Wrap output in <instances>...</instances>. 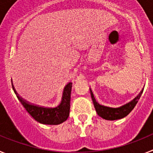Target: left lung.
<instances>
[{"label": "left lung", "instance_id": "8db88e82", "mask_svg": "<svg viewBox=\"0 0 153 153\" xmlns=\"http://www.w3.org/2000/svg\"><path fill=\"white\" fill-rule=\"evenodd\" d=\"M142 93H143V90L133 100H132L129 103L126 104L124 106H121V107L111 108L108 107V106H102L100 104H99L96 100L93 92L90 90L92 100L93 102V105H94V107H95L97 114L100 117H102V119H105V120H116L126 117L127 115L129 114L133 109V108L135 107V106H136L139 100H140V97H141Z\"/></svg>", "mask_w": 153, "mask_h": 153}]
</instances>
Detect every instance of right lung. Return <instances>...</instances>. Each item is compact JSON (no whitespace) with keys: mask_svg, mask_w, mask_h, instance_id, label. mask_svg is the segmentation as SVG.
<instances>
[{"mask_svg":"<svg viewBox=\"0 0 153 153\" xmlns=\"http://www.w3.org/2000/svg\"><path fill=\"white\" fill-rule=\"evenodd\" d=\"M12 88L15 93L17 99L25 108L27 113L36 121L47 125H58L66 121L70 115V94L72 83H69L64 88L61 103L55 108H47L30 104L21 98L14 90L12 83Z\"/></svg>","mask_w":153,"mask_h":153,"instance_id":"add662e5","label":"right lung"}]
</instances>
